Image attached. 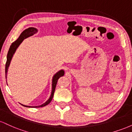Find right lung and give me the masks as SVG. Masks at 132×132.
Here are the masks:
<instances>
[{
    "label": "right lung",
    "instance_id": "obj_1",
    "mask_svg": "<svg viewBox=\"0 0 132 132\" xmlns=\"http://www.w3.org/2000/svg\"><path fill=\"white\" fill-rule=\"evenodd\" d=\"M38 32L37 28H34V27H30V28H27L25 30L22 31V33L20 34V35L19 36V37L18 38L17 40L15 41L14 42H13L12 43V45H10V48H9V50L8 51V53H7V62H6L5 64V78H6V82H7V72H8L9 67L10 66V62H11L12 59L13 54H15V51L16 50L19 46H20L21 43H22V42L25 39H26L27 38L31 37V36L33 35L35 33ZM64 75V71L63 69H61L59 71H57L56 74H54L52 78V84H51V95L50 96L49 99H48L45 103H43L42 105H38V106H28V105H23V104H21V105L24 106V107H31V108H38V107H44V106H46L48 105V104H50V102L52 100L53 97L54 95V90H55L57 82L58 79L60 78V77L63 76Z\"/></svg>",
    "mask_w": 132,
    "mask_h": 132
}]
</instances>
